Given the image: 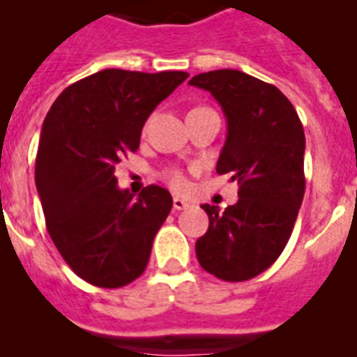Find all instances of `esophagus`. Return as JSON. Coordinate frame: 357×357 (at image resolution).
I'll return each mask as SVG.
<instances>
[{"instance_id":"1","label":"esophagus","mask_w":357,"mask_h":357,"mask_svg":"<svg viewBox=\"0 0 357 357\" xmlns=\"http://www.w3.org/2000/svg\"><path fill=\"white\" fill-rule=\"evenodd\" d=\"M173 208H175V210H186V208H190V203H186V201H184V199H181V197H175V199H173Z\"/></svg>"}]
</instances>
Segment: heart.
Segmentation results:
<instances>
[{
  "label": "heart",
  "instance_id": "1",
  "mask_svg": "<svg viewBox=\"0 0 357 357\" xmlns=\"http://www.w3.org/2000/svg\"><path fill=\"white\" fill-rule=\"evenodd\" d=\"M164 181L167 182L173 190H176V192H184L188 188L186 175H184L181 169H167L164 173Z\"/></svg>",
  "mask_w": 357,
  "mask_h": 357
}]
</instances>
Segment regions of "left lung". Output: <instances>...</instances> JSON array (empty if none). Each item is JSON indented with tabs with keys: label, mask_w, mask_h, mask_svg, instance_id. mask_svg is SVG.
<instances>
[{
	"label": "left lung",
	"mask_w": 357,
	"mask_h": 357,
	"mask_svg": "<svg viewBox=\"0 0 357 357\" xmlns=\"http://www.w3.org/2000/svg\"><path fill=\"white\" fill-rule=\"evenodd\" d=\"M227 117L220 175L238 182L225 210L203 204L208 231L195 242L199 264L223 281H248L272 266L291 238L305 192V134L291 100L272 84L240 70L197 74Z\"/></svg>",
	"instance_id": "8db88e82"
}]
</instances>
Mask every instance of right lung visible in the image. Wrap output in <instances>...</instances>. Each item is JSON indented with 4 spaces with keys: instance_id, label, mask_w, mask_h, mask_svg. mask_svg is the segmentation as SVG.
<instances>
[{
    "instance_id": "right-lung-1",
    "label": "right lung",
    "mask_w": 357,
    "mask_h": 357,
    "mask_svg": "<svg viewBox=\"0 0 357 357\" xmlns=\"http://www.w3.org/2000/svg\"><path fill=\"white\" fill-rule=\"evenodd\" d=\"M188 73L106 68L68 85L44 119L35 184L46 229L73 272L100 289L147 268L173 197L156 184L119 190L115 165L139 149L143 124Z\"/></svg>"
}]
</instances>
